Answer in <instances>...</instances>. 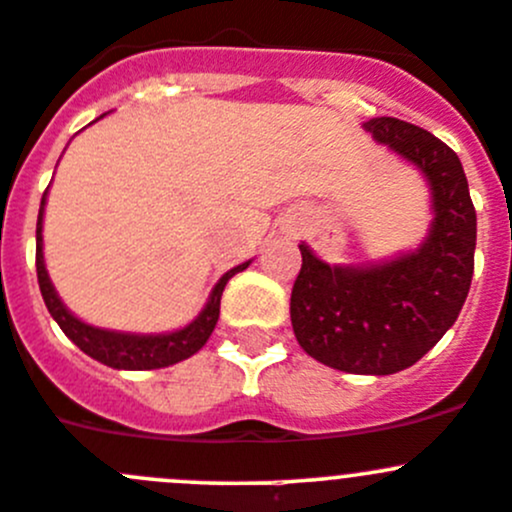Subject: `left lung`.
Here are the masks:
<instances>
[{
    "label": "left lung",
    "instance_id": "8db88e82",
    "mask_svg": "<svg viewBox=\"0 0 512 512\" xmlns=\"http://www.w3.org/2000/svg\"><path fill=\"white\" fill-rule=\"evenodd\" d=\"M364 128L427 175L435 206L430 238L415 253L369 269H332L301 243L291 324L301 349L326 367L394 374L420 362L455 324L475 269L478 218L450 145L397 118H372Z\"/></svg>",
    "mask_w": 512,
    "mask_h": 512
}]
</instances>
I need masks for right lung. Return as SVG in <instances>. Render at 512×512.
Listing matches in <instances>:
<instances>
[{"instance_id":"add662e5","label":"right lung","mask_w":512,"mask_h":512,"mask_svg":"<svg viewBox=\"0 0 512 512\" xmlns=\"http://www.w3.org/2000/svg\"><path fill=\"white\" fill-rule=\"evenodd\" d=\"M45 198L47 191L45 196H42L40 216H37V281H40L42 299H45L47 311L52 314V319L60 324L62 332H65L82 352L90 354L92 359H97V362L107 364V367L113 369H163L170 367V364L193 357V354L208 342L211 332L216 329L218 314H221L223 289H226L228 279H231L233 274L246 269L248 261L221 276V281H218L216 289H213L211 299H208L201 316H198L196 321H191L186 329H180V332L158 334V337H135V334H118L105 332V329H95V326L75 319V316L65 309V304H62L60 296L55 294V289H52L50 284V276H47L45 271V256H42V213H45Z\"/></svg>"}]
</instances>
